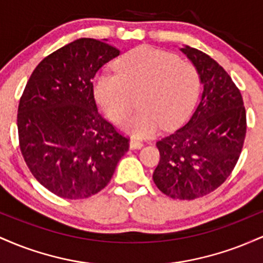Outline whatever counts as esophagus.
<instances>
[{
	"instance_id": "34e87169",
	"label": "esophagus",
	"mask_w": 263,
	"mask_h": 263,
	"mask_svg": "<svg viewBox=\"0 0 263 263\" xmlns=\"http://www.w3.org/2000/svg\"><path fill=\"white\" fill-rule=\"evenodd\" d=\"M143 147V143H142V141L138 140V138H131V141H129V148L131 149H140Z\"/></svg>"
}]
</instances>
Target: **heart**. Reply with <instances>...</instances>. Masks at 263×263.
Segmentation results:
<instances>
[{
    "label": "heart",
    "instance_id": "obj_1",
    "mask_svg": "<svg viewBox=\"0 0 263 263\" xmlns=\"http://www.w3.org/2000/svg\"><path fill=\"white\" fill-rule=\"evenodd\" d=\"M200 89L198 69L176 54L142 45L126 53L116 71L104 69L95 77L93 92L107 116L127 119L138 95L140 110L123 125L129 134L146 137L163 126L173 127L188 116Z\"/></svg>",
    "mask_w": 263,
    "mask_h": 263
}]
</instances>
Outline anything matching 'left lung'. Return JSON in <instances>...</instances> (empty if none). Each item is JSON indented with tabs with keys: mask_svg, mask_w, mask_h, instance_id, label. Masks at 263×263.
<instances>
[{
	"mask_svg": "<svg viewBox=\"0 0 263 263\" xmlns=\"http://www.w3.org/2000/svg\"><path fill=\"white\" fill-rule=\"evenodd\" d=\"M203 84L200 101L185 125L157 142V188L173 199L193 200L214 192L231 174L246 136L240 90L221 65L195 48H180Z\"/></svg>",
	"mask_w": 263,
	"mask_h": 263,
	"instance_id": "left-lung-1",
	"label": "left lung"
}]
</instances>
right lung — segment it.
Segmentation results:
<instances>
[{
	"label": "right lung",
	"instance_id": "right-lung-1",
	"mask_svg": "<svg viewBox=\"0 0 263 263\" xmlns=\"http://www.w3.org/2000/svg\"><path fill=\"white\" fill-rule=\"evenodd\" d=\"M117 55L106 39H77L45 57L25 87L17 115L21 152L35 179L60 198L100 192L128 151V138L99 114L91 83Z\"/></svg>",
	"mask_w": 263,
	"mask_h": 263
}]
</instances>
